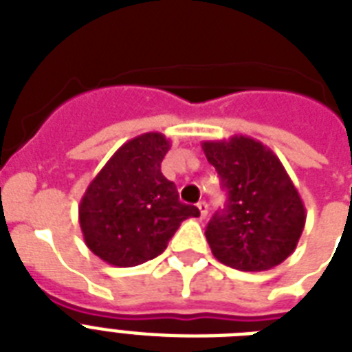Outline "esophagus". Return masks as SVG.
I'll use <instances>...</instances> for the list:
<instances>
[{"instance_id":"obj_1","label":"esophagus","mask_w":352,"mask_h":352,"mask_svg":"<svg viewBox=\"0 0 352 352\" xmlns=\"http://www.w3.org/2000/svg\"><path fill=\"white\" fill-rule=\"evenodd\" d=\"M197 208L199 214H201V219H204V217L208 215V204L204 203V201H201V203H197Z\"/></svg>"}]
</instances>
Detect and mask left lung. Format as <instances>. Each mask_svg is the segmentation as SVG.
Returning <instances> with one entry per match:
<instances>
[{
    "mask_svg": "<svg viewBox=\"0 0 352 352\" xmlns=\"http://www.w3.org/2000/svg\"><path fill=\"white\" fill-rule=\"evenodd\" d=\"M203 151L228 193L204 232L215 259L245 272L278 267L294 252L307 217L281 160L245 135L206 140Z\"/></svg>",
    "mask_w": 352,
    "mask_h": 352,
    "instance_id": "1",
    "label": "left lung"
}]
</instances>
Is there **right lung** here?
I'll return each mask as SVG.
<instances>
[{"label": "right lung", "instance_id": "add662e5", "mask_svg": "<svg viewBox=\"0 0 352 352\" xmlns=\"http://www.w3.org/2000/svg\"><path fill=\"white\" fill-rule=\"evenodd\" d=\"M162 133H144L115 151L91 181L78 206L84 241L113 267H135L160 256L177 228L199 208L179 201L160 162L170 151Z\"/></svg>", "mask_w": 352, "mask_h": 352}]
</instances>
